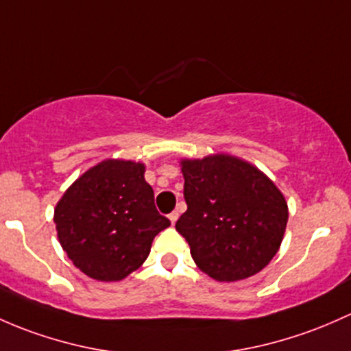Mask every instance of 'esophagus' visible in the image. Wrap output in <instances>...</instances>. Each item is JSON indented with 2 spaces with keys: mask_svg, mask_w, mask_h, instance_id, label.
Returning <instances> with one entry per match:
<instances>
[{
  "mask_svg": "<svg viewBox=\"0 0 351 351\" xmlns=\"http://www.w3.org/2000/svg\"><path fill=\"white\" fill-rule=\"evenodd\" d=\"M168 217H169V220H171V223L175 225L176 220H178V212H171Z\"/></svg>",
  "mask_w": 351,
  "mask_h": 351,
  "instance_id": "obj_1",
  "label": "esophagus"
}]
</instances>
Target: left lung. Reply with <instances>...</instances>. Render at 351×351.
Wrapping results in <instances>:
<instances>
[{"mask_svg": "<svg viewBox=\"0 0 351 351\" xmlns=\"http://www.w3.org/2000/svg\"><path fill=\"white\" fill-rule=\"evenodd\" d=\"M186 212L176 230L193 261L217 281H239L271 263L282 242L287 204L252 165L228 154L182 161Z\"/></svg>", "mask_w": 351, "mask_h": 351, "instance_id": "obj_1", "label": "left lung"}]
</instances>
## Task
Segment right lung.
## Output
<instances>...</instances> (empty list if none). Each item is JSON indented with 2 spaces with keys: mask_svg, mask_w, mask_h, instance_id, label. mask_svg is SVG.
<instances>
[{
  "mask_svg": "<svg viewBox=\"0 0 351 351\" xmlns=\"http://www.w3.org/2000/svg\"><path fill=\"white\" fill-rule=\"evenodd\" d=\"M62 249L88 278L121 281L149 256L153 239L169 227L154 206L145 166L106 160L84 173L55 208Z\"/></svg>",
  "mask_w": 351,
  "mask_h": 351,
  "instance_id": "right-lung-1",
  "label": "right lung"
}]
</instances>
